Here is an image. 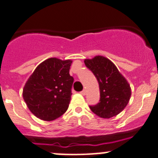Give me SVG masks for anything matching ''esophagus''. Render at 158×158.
I'll return each mask as SVG.
<instances>
[{
  "mask_svg": "<svg viewBox=\"0 0 158 158\" xmlns=\"http://www.w3.org/2000/svg\"><path fill=\"white\" fill-rule=\"evenodd\" d=\"M80 94L82 95H85V94H86V91H85V90H82V92H80Z\"/></svg>",
  "mask_w": 158,
  "mask_h": 158,
  "instance_id": "1",
  "label": "esophagus"
}]
</instances>
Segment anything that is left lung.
<instances>
[{
  "label": "left lung",
  "mask_w": 158,
  "mask_h": 158,
  "mask_svg": "<svg viewBox=\"0 0 158 158\" xmlns=\"http://www.w3.org/2000/svg\"><path fill=\"white\" fill-rule=\"evenodd\" d=\"M85 66L98 80L100 102L89 106L91 111L102 118H111L122 112L128 105L131 89L127 79L115 65L103 56L84 60Z\"/></svg>",
  "instance_id": "left-lung-1"
}]
</instances>
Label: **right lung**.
<instances>
[{
  "label": "right lung",
  "instance_id": "add662e5",
  "mask_svg": "<svg viewBox=\"0 0 158 158\" xmlns=\"http://www.w3.org/2000/svg\"><path fill=\"white\" fill-rule=\"evenodd\" d=\"M72 63L71 60L47 59L38 65L25 83L23 100L40 120L53 121L68 109L74 80L69 75Z\"/></svg>",
  "mask_w": 158,
  "mask_h": 158
}]
</instances>
